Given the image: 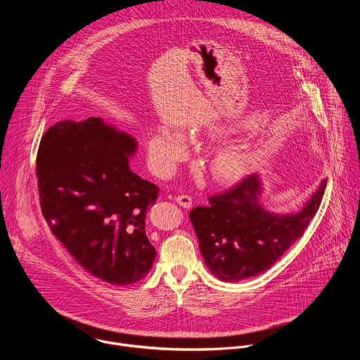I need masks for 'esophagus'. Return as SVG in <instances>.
Segmentation results:
<instances>
[{
	"instance_id": "esophagus-1",
	"label": "esophagus",
	"mask_w": 360,
	"mask_h": 360,
	"mask_svg": "<svg viewBox=\"0 0 360 360\" xmlns=\"http://www.w3.org/2000/svg\"><path fill=\"white\" fill-rule=\"evenodd\" d=\"M175 200H176V203H179L182 208H186V210H189V208H192V198L189 196V195H178L176 198H175Z\"/></svg>"
}]
</instances>
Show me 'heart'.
<instances>
[{
	"label": "heart",
	"instance_id": "obj_1",
	"mask_svg": "<svg viewBox=\"0 0 360 360\" xmlns=\"http://www.w3.org/2000/svg\"><path fill=\"white\" fill-rule=\"evenodd\" d=\"M148 155L160 172H169L176 162L186 157V143L182 135L167 127H158L148 138ZM250 157L239 149H225L211 162V175L219 184H233L245 176Z\"/></svg>",
	"mask_w": 360,
	"mask_h": 360
}]
</instances>
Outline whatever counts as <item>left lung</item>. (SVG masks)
I'll return each instance as SVG.
<instances>
[{
	"mask_svg": "<svg viewBox=\"0 0 360 360\" xmlns=\"http://www.w3.org/2000/svg\"><path fill=\"white\" fill-rule=\"evenodd\" d=\"M322 181L299 214L274 215L259 205L258 175H248L231 189L208 198L189 219L210 271L224 282H238L268 271L302 238L316 215L325 193Z\"/></svg>",
	"mask_w": 360,
	"mask_h": 360,
	"instance_id": "8db88e82",
	"label": "left lung"
}]
</instances>
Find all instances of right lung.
<instances>
[{
	"label": "right lung",
	"instance_id": "right-lung-1",
	"mask_svg": "<svg viewBox=\"0 0 360 360\" xmlns=\"http://www.w3.org/2000/svg\"><path fill=\"white\" fill-rule=\"evenodd\" d=\"M135 139L101 118L60 121L41 138L37 178L51 231L91 275L112 285L141 281L157 250L145 232L158 186L128 167Z\"/></svg>",
	"mask_w": 360,
	"mask_h": 360
}]
</instances>
